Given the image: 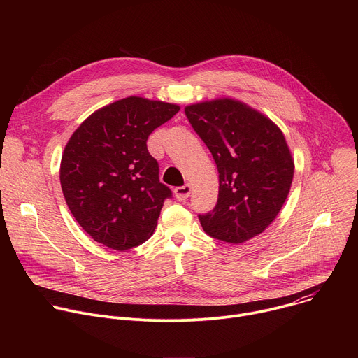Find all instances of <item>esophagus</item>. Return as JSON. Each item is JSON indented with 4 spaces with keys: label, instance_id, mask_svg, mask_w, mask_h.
Here are the masks:
<instances>
[{
    "label": "esophagus",
    "instance_id": "1",
    "mask_svg": "<svg viewBox=\"0 0 358 358\" xmlns=\"http://www.w3.org/2000/svg\"><path fill=\"white\" fill-rule=\"evenodd\" d=\"M189 192H191V185L189 184H184V185L177 187L174 189V195L178 201H185L189 196Z\"/></svg>",
    "mask_w": 358,
    "mask_h": 358
}]
</instances>
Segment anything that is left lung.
I'll return each mask as SVG.
<instances>
[{
	"label": "left lung",
	"mask_w": 358,
	"mask_h": 358,
	"mask_svg": "<svg viewBox=\"0 0 358 358\" xmlns=\"http://www.w3.org/2000/svg\"><path fill=\"white\" fill-rule=\"evenodd\" d=\"M220 174L215 208L198 215L210 236L242 243L262 234L289 195L294 162L282 130L264 113L231 97L185 106Z\"/></svg>",
	"instance_id": "left-lung-1"
}]
</instances>
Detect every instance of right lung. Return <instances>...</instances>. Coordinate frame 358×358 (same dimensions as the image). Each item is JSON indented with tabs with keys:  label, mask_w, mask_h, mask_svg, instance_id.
I'll return each mask as SVG.
<instances>
[{
	"label": "right lung",
	"mask_w": 358,
	"mask_h": 358,
	"mask_svg": "<svg viewBox=\"0 0 358 358\" xmlns=\"http://www.w3.org/2000/svg\"><path fill=\"white\" fill-rule=\"evenodd\" d=\"M178 105L129 96L92 113L71 136L61 187L78 224L99 243L126 250L145 242L171 189L159 180L147 138Z\"/></svg>",
	"instance_id": "right-lung-1"
}]
</instances>
